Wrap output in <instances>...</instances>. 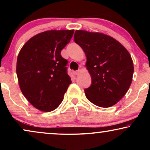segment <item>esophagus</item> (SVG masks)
<instances>
[{"label":"esophagus","instance_id":"1","mask_svg":"<svg viewBox=\"0 0 150 150\" xmlns=\"http://www.w3.org/2000/svg\"><path fill=\"white\" fill-rule=\"evenodd\" d=\"M80 72H81V70H80V69H79V70L74 71L73 73H74V75H78V74H79Z\"/></svg>","mask_w":150,"mask_h":150}]
</instances>
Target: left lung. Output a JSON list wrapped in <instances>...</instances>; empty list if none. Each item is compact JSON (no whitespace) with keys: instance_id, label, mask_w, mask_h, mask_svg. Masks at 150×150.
Segmentation results:
<instances>
[{"instance_id":"obj_1","label":"left lung","mask_w":150,"mask_h":150,"mask_svg":"<svg viewBox=\"0 0 150 150\" xmlns=\"http://www.w3.org/2000/svg\"><path fill=\"white\" fill-rule=\"evenodd\" d=\"M74 42L85 53V66L92 80L85 89L86 97L100 107L115 105L132 83L134 65L130 53L118 41L102 33L77 30Z\"/></svg>"}]
</instances>
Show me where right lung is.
I'll list each match as a JSON object with an SVG mask.
<instances>
[{
  "mask_svg": "<svg viewBox=\"0 0 150 150\" xmlns=\"http://www.w3.org/2000/svg\"><path fill=\"white\" fill-rule=\"evenodd\" d=\"M74 30L40 33L26 42L18 54L16 73L20 88L37 109L52 111L63 100L69 84L67 61L61 52L70 42Z\"/></svg>",
  "mask_w": 150,
  "mask_h": 150,
  "instance_id": "add662e5",
  "label": "right lung"
}]
</instances>
